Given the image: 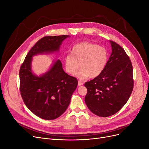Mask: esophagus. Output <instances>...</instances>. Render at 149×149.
<instances>
[{
    "label": "esophagus",
    "instance_id": "34e87169",
    "mask_svg": "<svg viewBox=\"0 0 149 149\" xmlns=\"http://www.w3.org/2000/svg\"><path fill=\"white\" fill-rule=\"evenodd\" d=\"M83 84V83L82 81H78V86H82Z\"/></svg>",
    "mask_w": 149,
    "mask_h": 149
}]
</instances>
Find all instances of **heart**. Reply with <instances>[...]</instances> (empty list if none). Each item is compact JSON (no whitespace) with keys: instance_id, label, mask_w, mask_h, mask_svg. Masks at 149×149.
<instances>
[{"instance_id":"b5f03b06","label":"heart","mask_w":149,"mask_h":149,"mask_svg":"<svg viewBox=\"0 0 149 149\" xmlns=\"http://www.w3.org/2000/svg\"><path fill=\"white\" fill-rule=\"evenodd\" d=\"M109 60V53L104 47L89 42L76 44L63 60L66 71L71 75H75L81 68L76 77L81 79L88 77L96 78L106 69Z\"/></svg>"}]
</instances>
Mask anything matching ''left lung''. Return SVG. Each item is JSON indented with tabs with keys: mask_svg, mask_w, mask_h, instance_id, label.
Wrapping results in <instances>:
<instances>
[{
	"mask_svg": "<svg viewBox=\"0 0 149 149\" xmlns=\"http://www.w3.org/2000/svg\"><path fill=\"white\" fill-rule=\"evenodd\" d=\"M112 53L106 69L97 77L85 83V102L93 113L108 117L121 109L134 88L132 63L124 49L110 41Z\"/></svg>",
	"mask_w": 149,
	"mask_h": 149,
	"instance_id": "obj_1",
	"label": "left lung"
}]
</instances>
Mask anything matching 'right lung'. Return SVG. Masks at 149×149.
I'll return each mask as SVG.
<instances>
[{"label":"right lung","instance_id":"1","mask_svg":"<svg viewBox=\"0 0 149 149\" xmlns=\"http://www.w3.org/2000/svg\"><path fill=\"white\" fill-rule=\"evenodd\" d=\"M69 35L42 38L31 48L19 71L20 94L26 106L37 116L45 120L58 118L68 107L78 85L76 78L66 73L60 60L41 76L31 71L32 57L38 54L58 52L63 41Z\"/></svg>","mask_w":149,"mask_h":149}]
</instances>
